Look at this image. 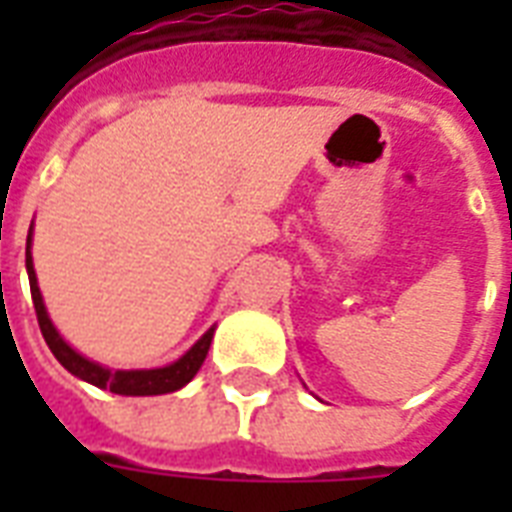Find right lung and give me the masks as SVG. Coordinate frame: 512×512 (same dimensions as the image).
Masks as SVG:
<instances>
[{
  "instance_id": "add662e5",
  "label": "right lung",
  "mask_w": 512,
  "mask_h": 512,
  "mask_svg": "<svg viewBox=\"0 0 512 512\" xmlns=\"http://www.w3.org/2000/svg\"><path fill=\"white\" fill-rule=\"evenodd\" d=\"M31 233H34V228L28 231L26 239V271L28 284H31V297H34L36 319H39V329H42L44 342L50 345L52 356L58 358L68 372L79 377V380L90 382L95 388L111 390L116 396H162V393H175V390H180L196 377V372H199L209 353L215 327H209L177 361L167 366H156V369H111V366H103L98 361H90L79 350L71 348L60 337V332L52 324L50 313L44 308L42 292H39V284H36L34 257H31Z\"/></svg>"
}]
</instances>
